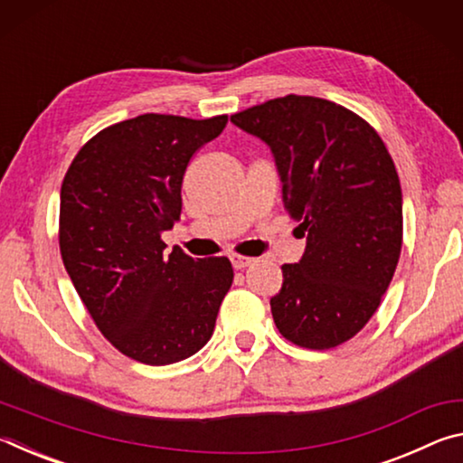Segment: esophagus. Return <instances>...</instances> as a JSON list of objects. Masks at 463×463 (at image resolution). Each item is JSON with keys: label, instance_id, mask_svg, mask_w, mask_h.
Wrapping results in <instances>:
<instances>
[{"label": "esophagus", "instance_id": "1", "mask_svg": "<svg viewBox=\"0 0 463 463\" xmlns=\"http://www.w3.org/2000/svg\"><path fill=\"white\" fill-rule=\"evenodd\" d=\"M255 260H250V257H242V255H231V263L234 269H245L249 268L250 263H253Z\"/></svg>", "mask_w": 463, "mask_h": 463}]
</instances>
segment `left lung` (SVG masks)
<instances>
[{
	"label": "left lung",
	"mask_w": 463,
	"mask_h": 463,
	"mask_svg": "<svg viewBox=\"0 0 463 463\" xmlns=\"http://www.w3.org/2000/svg\"><path fill=\"white\" fill-rule=\"evenodd\" d=\"M231 122L269 146L284 208L307 237L269 302L278 331L308 349L349 341L401 257L402 190L386 145L351 109L312 96L269 99Z\"/></svg>",
	"instance_id": "8db88e82"
}]
</instances>
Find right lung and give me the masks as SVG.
Returning a JSON list of instances; mask_svg holds the SVG:
<instances>
[{"label":"right lung","instance_id":"1","mask_svg":"<svg viewBox=\"0 0 463 463\" xmlns=\"http://www.w3.org/2000/svg\"><path fill=\"white\" fill-rule=\"evenodd\" d=\"M226 122L137 116L98 132L62 179V263L101 335L135 362H182L214 333L231 261L167 255L161 234L182 214L187 163Z\"/></svg>","mask_w":463,"mask_h":463}]
</instances>
